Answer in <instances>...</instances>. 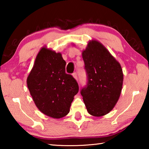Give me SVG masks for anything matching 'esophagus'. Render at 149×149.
Listing matches in <instances>:
<instances>
[{
  "instance_id": "esophagus-1",
  "label": "esophagus",
  "mask_w": 149,
  "mask_h": 149,
  "mask_svg": "<svg viewBox=\"0 0 149 149\" xmlns=\"http://www.w3.org/2000/svg\"><path fill=\"white\" fill-rule=\"evenodd\" d=\"M73 77H74L75 78V79L76 80V81L78 80V79H77V75L76 73H74V74H73Z\"/></svg>"
}]
</instances>
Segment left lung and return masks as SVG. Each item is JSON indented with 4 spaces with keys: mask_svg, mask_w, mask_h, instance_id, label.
I'll return each instance as SVG.
<instances>
[{
    "mask_svg": "<svg viewBox=\"0 0 149 149\" xmlns=\"http://www.w3.org/2000/svg\"><path fill=\"white\" fill-rule=\"evenodd\" d=\"M82 57L88 81L81 95L89 114L103 116L114 108L120 98L123 81L122 67L97 40L88 42Z\"/></svg>",
    "mask_w": 149,
    "mask_h": 149,
    "instance_id": "8db88e82",
    "label": "left lung"
}]
</instances>
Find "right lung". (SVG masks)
I'll list each match as a JSON object with an SVG mask.
<instances>
[{
	"instance_id": "add662e5",
	"label": "right lung",
	"mask_w": 149,
	"mask_h": 149,
	"mask_svg": "<svg viewBox=\"0 0 149 149\" xmlns=\"http://www.w3.org/2000/svg\"><path fill=\"white\" fill-rule=\"evenodd\" d=\"M65 62L60 52L42 47L27 78V85L37 108L52 118L70 112L79 86L72 75L65 74Z\"/></svg>"
}]
</instances>
